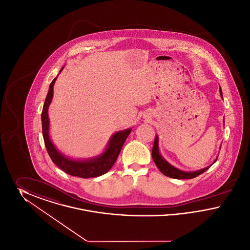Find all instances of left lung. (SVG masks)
<instances>
[{
  "mask_svg": "<svg viewBox=\"0 0 250 250\" xmlns=\"http://www.w3.org/2000/svg\"><path fill=\"white\" fill-rule=\"evenodd\" d=\"M219 92H220V95L223 98V95H222V90L221 88H219ZM225 123V122H224ZM152 157L154 159V162L155 165L158 167V169L167 177L174 179H192L197 177L198 175L202 174L204 171H206L209 167L211 166L206 167L202 169L196 170V171H184L181 170L177 167L170 165L166 159L163 158V156L160 155L159 152V148H158V137L156 136L155 139V143H154V146H153V150H152ZM217 159V157H216ZM216 159L214 160V162L216 161Z\"/></svg>",
  "mask_w": 250,
  "mask_h": 250,
  "instance_id": "8db88e82",
  "label": "left lung"
}]
</instances>
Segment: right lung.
I'll return each mask as SVG.
<instances>
[{
	"label": "right lung",
	"mask_w": 250,
	"mask_h": 250,
	"mask_svg": "<svg viewBox=\"0 0 250 250\" xmlns=\"http://www.w3.org/2000/svg\"><path fill=\"white\" fill-rule=\"evenodd\" d=\"M63 69L60 70V73ZM57 80V77L51 82L49 85L48 95L46 97L43 110L41 114L42 120V132L45 145L47 148L48 155L50 156L52 162L59 167L62 170L66 172L67 174L72 176H78L81 178H92L97 177L102 174L107 172L111 167L114 165L118 155H119L121 149L125 142L126 138L130 134L131 128H127L125 130L118 131L113 134L107 143L105 151L97 156L89 159H74L62 155L59 150L54 146L49 138V120H48V107L51 103L53 97V86Z\"/></svg>",
	"instance_id": "obj_1"
}]
</instances>
